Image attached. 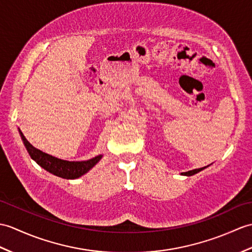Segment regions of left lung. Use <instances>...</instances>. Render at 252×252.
<instances>
[{
  "label": "left lung",
  "instance_id": "left-lung-1",
  "mask_svg": "<svg viewBox=\"0 0 252 252\" xmlns=\"http://www.w3.org/2000/svg\"><path fill=\"white\" fill-rule=\"evenodd\" d=\"M204 168H206V166H205V167H201V168H195V169H192V171L186 172V173H181V174H183V175H186V176H192V175H194V174H196V173H198V172H201L202 169H204Z\"/></svg>",
  "mask_w": 252,
  "mask_h": 252
}]
</instances>
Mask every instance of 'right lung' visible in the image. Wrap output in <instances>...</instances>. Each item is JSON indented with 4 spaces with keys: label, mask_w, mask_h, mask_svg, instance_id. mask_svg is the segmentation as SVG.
I'll return each mask as SVG.
<instances>
[{
    "label": "right lung",
    "mask_w": 252,
    "mask_h": 252,
    "mask_svg": "<svg viewBox=\"0 0 252 252\" xmlns=\"http://www.w3.org/2000/svg\"><path fill=\"white\" fill-rule=\"evenodd\" d=\"M20 136L23 140L26 148L28 150L29 155L31 156L34 161H36L37 164H39L46 171L56 175L62 178L66 179H75L80 176H83L89 169L94 166L96 163L101 160L102 156L99 155L95 158H92L90 160L87 161H66L61 160L59 158H56L54 156H50L46 153H43L42 150L35 148L28 139L23 135L22 132L19 130Z\"/></svg>",
    "instance_id": "add662e5"
}]
</instances>
